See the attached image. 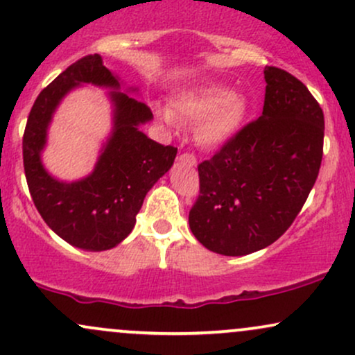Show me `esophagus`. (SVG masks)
I'll use <instances>...</instances> for the list:
<instances>
[{
	"label": "esophagus",
	"instance_id": "1",
	"mask_svg": "<svg viewBox=\"0 0 355 355\" xmlns=\"http://www.w3.org/2000/svg\"><path fill=\"white\" fill-rule=\"evenodd\" d=\"M178 160H180L182 164H185V165H189V166H195V165H197V157H195V155L190 153V152L182 153L180 157H178Z\"/></svg>",
	"mask_w": 355,
	"mask_h": 355
}]
</instances>
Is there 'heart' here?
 I'll return each mask as SVG.
<instances>
[{"label": "heart", "instance_id": "heart-1", "mask_svg": "<svg viewBox=\"0 0 355 355\" xmlns=\"http://www.w3.org/2000/svg\"><path fill=\"white\" fill-rule=\"evenodd\" d=\"M247 115V101L229 88L209 87L178 96L172 113L162 112L166 123L175 118L185 123H200L197 128L198 144L209 148L227 144L239 132Z\"/></svg>", "mask_w": 355, "mask_h": 355}]
</instances>
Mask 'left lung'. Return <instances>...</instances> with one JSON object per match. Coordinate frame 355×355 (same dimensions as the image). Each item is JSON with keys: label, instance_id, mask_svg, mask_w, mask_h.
Segmentation results:
<instances>
[{"label": "left lung", "instance_id": "left-lung-1", "mask_svg": "<svg viewBox=\"0 0 355 355\" xmlns=\"http://www.w3.org/2000/svg\"><path fill=\"white\" fill-rule=\"evenodd\" d=\"M266 101L257 120L198 165L200 193L190 209L198 242L222 255L274 243L302 210L324 153V112L288 71L266 67Z\"/></svg>", "mask_w": 355, "mask_h": 355}]
</instances>
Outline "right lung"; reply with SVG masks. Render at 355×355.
Masks as SVG:
<instances>
[{"mask_svg":"<svg viewBox=\"0 0 355 355\" xmlns=\"http://www.w3.org/2000/svg\"><path fill=\"white\" fill-rule=\"evenodd\" d=\"M80 83L120 87L100 55L70 64L33 103L23 135V165L31 198L46 225L71 245L98 252L128 237L145 195L173 165L177 148L157 144L138 130L153 118L144 101L112 92L115 128L93 173L71 183L55 180L43 168L40 153L53 112Z\"/></svg>","mask_w":355,"mask_h":355,"instance_id":"obj_1","label":"right lung"}]
</instances>
